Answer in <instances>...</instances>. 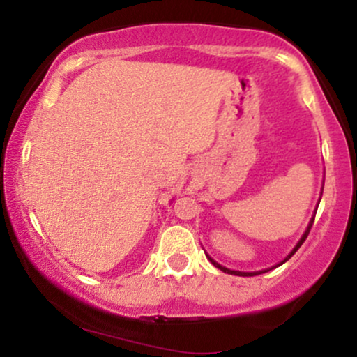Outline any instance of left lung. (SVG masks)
Instances as JSON below:
<instances>
[{"label": "left lung", "mask_w": 357, "mask_h": 357, "mask_svg": "<svg viewBox=\"0 0 357 357\" xmlns=\"http://www.w3.org/2000/svg\"><path fill=\"white\" fill-rule=\"evenodd\" d=\"M314 218H315V216H314ZM314 218H312V220H310L309 227H307V230L304 231V235H302V238H301V240H298V243L296 245V247H294V250H292V252H290V253H289V255H287V258H285V260H284V261H280V264H278V265L285 264V261H287V260H289V258H290V257H292V255H294V253H296L298 248H301V245H302V243H304V241H305V238H307V235H309L310 228H312ZM206 257H208V260H210V261H211V264H213V265H215V267H216V268H220V270H221V272H225V273H231V275H240V277H252V275H258V273H264V272H268V270H261V272H238V270H230V268L223 267V265H220V264H218V261H215V260H213V258H211L210 255H206ZM278 265H275V267H278Z\"/></svg>", "instance_id": "1"}]
</instances>
